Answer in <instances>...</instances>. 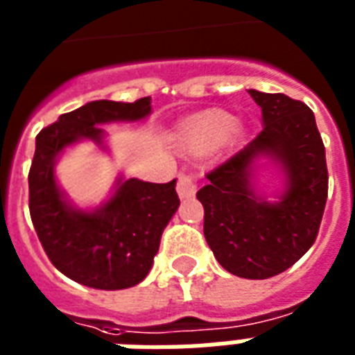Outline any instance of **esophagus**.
I'll return each mask as SVG.
<instances>
[{
    "label": "esophagus",
    "mask_w": 355,
    "mask_h": 355,
    "mask_svg": "<svg viewBox=\"0 0 355 355\" xmlns=\"http://www.w3.org/2000/svg\"><path fill=\"white\" fill-rule=\"evenodd\" d=\"M177 193L180 199H189L197 193V180L189 171H180L177 177Z\"/></svg>",
    "instance_id": "1"
}]
</instances>
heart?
I'll use <instances>...</instances> for the list:
<instances>
[{
	"instance_id": "heart-1",
	"label": "heart",
	"mask_w": 355,
	"mask_h": 355,
	"mask_svg": "<svg viewBox=\"0 0 355 355\" xmlns=\"http://www.w3.org/2000/svg\"><path fill=\"white\" fill-rule=\"evenodd\" d=\"M234 125H236L234 116L225 110H210L200 114L186 128V144L193 153H205L221 144Z\"/></svg>"
}]
</instances>
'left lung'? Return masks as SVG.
<instances>
[{"instance_id": "1", "label": "left lung", "mask_w": 355, "mask_h": 355, "mask_svg": "<svg viewBox=\"0 0 355 355\" xmlns=\"http://www.w3.org/2000/svg\"><path fill=\"white\" fill-rule=\"evenodd\" d=\"M261 107V132L206 173L197 191L205 206V237L217 261L236 276L265 280L289 269L319 234L328 167L324 144L308 105L284 94L248 90ZM275 155L288 171V191L270 205L253 195L248 177L256 155Z\"/></svg>"}]
</instances>
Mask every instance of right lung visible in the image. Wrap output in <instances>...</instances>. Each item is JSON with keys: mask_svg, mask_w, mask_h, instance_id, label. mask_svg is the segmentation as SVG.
Wrapping results in <instances>:
<instances>
[{"mask_svg": "<svg viewBox=\"0 0 355 355\" xmlns=\"http://www.w3.org/2000/svg\"><path fill=\"white\" fill-rule=\"evenodd\" d=\"M149 112L150 97L92 101L62 114L36 136L29 169L31 221L51 263L83 286L114 291L144 280L180 200L175 180L153 184L128 178L101 210L77 211L64 202L55 184V158L79 138L101 141V123L141 119Z\"/></svg>", "mask_w": 355, "mask_h": 355, "instance_id": "right-lung-1", "label": "right lung"}]
</instances>
